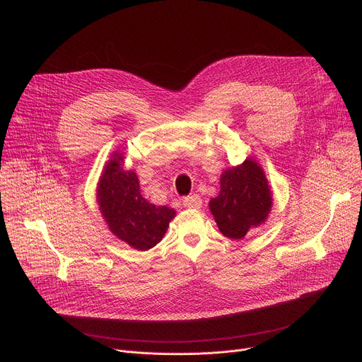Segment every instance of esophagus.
<instances>
[{"instance_id": "obj_1", "label": "esophagus", "mask_w": 362, "mask_h": 362, "mask_svg": "<svg viewBox=\"0 0 362 362\" xmlns=\"http://www.w3.org/2000/svg\"><path fill=\"white\" fill-rule=\"evenodd\" d=\"M182 204L185 207H188V209H200L202 204H203V200H202V197L199 196V194H191V196L184 197Z\"/></svg>"}]
</instances>
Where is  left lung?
Instances as JSON below:
<instances>
[{"label": "left lung", "instance_id": "8db88e82", "mask_svg": "<svg viewBox=\"0 0 362 362\" xmlns=\"http://www.w3.org/2000/svg\"><path fill=\"white\" fill-rule=\"evenodd\" d=\"M271 206L268 181L252 159L221 174L218 196L210 202L218 230L230 239H242L249 229L264 223Z\"/></svg>", "mask_w": 362, "mask_h": 362}]
</instances>
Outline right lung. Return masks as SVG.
Segmentation results:
<instances>
[{
  "instance_id": "right-lung-1",
  "label": "right lung",
  "mask_w": 362,
  "mask_h": 362,
  "mask_svg": "<svg viewBox=\"0 0 362 362\" xmlns=\"http://www.w3.org/2000/svg\"><path fill=\"white\" fill-rule=\"evenodd\" d=\"M123 155L111 156L98 182L97 200L110 230L134 249L153 247L175 216L173 209L151 204L133 171L122 168Z\"/></svg>"
}]
</instances>
